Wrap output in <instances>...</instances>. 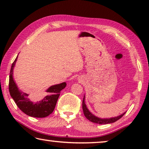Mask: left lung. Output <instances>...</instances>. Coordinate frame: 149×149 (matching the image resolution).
Masks as SVG:
<instances>
[{"label": "left lung", "mask_w": 149, "mask_h": 149, "mask_svg": "<svg viewBox=\"0 0 149 149\" xmlns=\"http://www.w3.org/2000/svg\"><path fill=\"white\" fill-rule=\"evenodd\" d=\"M82 107H83V111H84V114L85 116L86 117L87 120H89L91 122L93 123H98V124H108V123H114L116 122L117 120L120 119L123 115L125 114V112L123 113V114H121L120 116H118L117 117L114 118H100L97 116H95V115H93L91 112H90V111L88 110V108L86 107V104L85 103V96L84 97V100H83V103H82Z\"/></svg>", "instance_id": "8db88e82"}]
</instances>
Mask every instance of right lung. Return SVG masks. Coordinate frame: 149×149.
I'll return each instance as SVG.
<instances>
[{
	"mask_svg": "<svg viewBox=\"0 0 149 149\" xmlns=\"http://www.w3.org/2000/svg\"><path fill=\"white\" fill-rule=\"evenodd\" d=\"M17 58L12 63L9 76V92L12 99L20 110L27 116L35 118H45L52 114L56 107L60 91L66 86L65 82L52 85L46 92L47 95L43 99L32 102L28 98L29 95L19 91L13 79V70Z\"/></svg>",
	"mask_w": 149,
	"mask_h": 149,
	"instance_id": "1",
	"label": "right lung"
}]
</instances>
